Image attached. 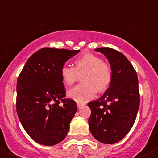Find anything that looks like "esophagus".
<instances>
[{
	"instance_id": "obj_1",
	"label": "esophagus",
	"mask_w": 158,
	"mask_h": 158,
	"mask_svg": "<svg viewBox=\"0 0 158 158\" xmlns=\"http://www.w3.org/2000/svg\"><path fill=\"white\" fill-rule=\"evenodd\" d=\"M84 106V104H81V103H77V108L78 109H81V107Z\"/></svg>"
}]
</instances>
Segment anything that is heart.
Here are the masks:
<instances>
[{"mask_svg":"<svg viewBox=\"0 0 158 158\" xmlns=\"http://www.w3.org/2000/svg\"><path fill=\"white\" fill-rule=\"evenodd\" d=\"M74 64V68L64 64L60 70L61 80L66 86L71 85L82 75V84L75 86L67 93L70 99L77 103H85L95 98L97 89L102 92L110 86L112 81L111 69L99 56L87 53L77 58Z\"/></svg>","mask_w":158,"mask_h":158,"instance_id":"b5f03b06","label":"heart"}]
</instances>
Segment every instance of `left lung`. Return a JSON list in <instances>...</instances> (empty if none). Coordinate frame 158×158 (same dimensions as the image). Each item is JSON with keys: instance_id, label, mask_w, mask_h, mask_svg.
<instances>
[{"instance_id": "1", "label": "left lung", "mask_w": 158, "mask_h": 158, "mask_svg": "<svg viewBox=\"0 0 158 158\" xmlns=\"http://www.w3.org/2000/svg\"><path fill=\"white\" fill-rule=\"evenodd\" d=\"M110 62L112 81L102 97L88 104L90 132L104 144H115L123 139L135 122L139 110L138 78L132 64L114 48H96Z\"/></svg>"}]
</instances>
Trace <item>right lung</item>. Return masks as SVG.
Here are the masks:
<instances>
[{
  "instance_id": "obj_1",
  "label": "right lung",
  "mask_w": 158,
  "mask_h": 158,
  "mask_svg": "<svg viewBox=\"0 0 158 158\" xmlns=\"http://www.w3.org/2000/svg\"><path fill=\"white\" fill-rule=\"evenodd\" d=\"M80 50L43 48L28 59L17 83V112L29 137L43 145L62 141L77 107L64 99L60 68Z\"/></svg>"
}]
</instances>
